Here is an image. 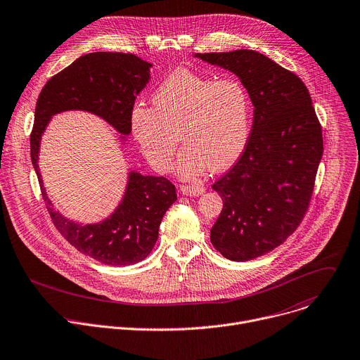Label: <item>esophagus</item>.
Listing matches in <instances>:
<instances>
[{
	"label": "esophagus",
	"mask_w": 360,
	"mask_h": 360,
	"mask_svg": "<svg viewBox=\"0 0 360 360\" xmlns=\"http://www.w3.org/2000/svg\"><path fill=\"white\" fill-rule=\"evenodd\" d=\"M179 191L184 193V195H189V197H200V195H202L205 192V188L204 186H188V185H182L179 186Z\"/></svg>",
	"instance_id": "esophagus-1"
}]
</instances>
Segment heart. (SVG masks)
Here are the masks:
<instances>
[{
    "label": "heart",
    "mask_w": 360,
    "mask_h": 360,
    "mask_svg": "<svg viewBox=\"0 0 360 360\" xmlns=\"http://www.w3.org/2000/svg\"><path fill=\"white\" fill-rule=\"evenodd\" d=\"M152 103L153 108L132 109L130 127L153 169H169L179 139L185 146L175 172L185 181L208 168H230L243 155L250 138L251 101L240 80H215L179 69L153 91Z\"/></svg>",
    "instance_id": "b5f03b06"
}]
</instances>
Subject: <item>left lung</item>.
I'll return each instance as SVG.
<instances>
[{"mask_svg":"<svg viewBox=\"0 0 360 360\" xmlns=\"http://www.w3.org/2000/svg\"><path fill=\"white\" fill-rule=\"evenodd\" d=\"M193 57L236 75L254 106L241 158L212 185L224 207L211 243L228 259L248 261L283 244L303 219L323 155L321 127L304 83L264 54Z\"/></svg>","mask_w":360,"mask_h":360,"instance_id":"left-lung-1","label":"left lung"}]
</instances>
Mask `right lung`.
<instances>
[{
    "label": "right lung",
    "mask_w": 360,
    "mask_h": 360,
    "mask_svg": "<svg viewBox=\"0 0 360 360\" xmlns=\"http://www.w3.org/2000/svg\"><path fill=\"white\" fill-rule=\"evenodd\" d=\"M150 63L135 54L89 53L51 77L36 105L30 136L31 162L50 217L75 248L108 266H130L149 255L163 215L176 201L175 185L163 176L142 175L129 168L123 197L108 218L90 224L73 221L57 211L47 197L39 168L41 138L54 115L80 110L110 124L124 149L132 132L130 113L136 96L150 80Z\"/></svg>",
    "instance_id": "obj_1"
}]
</instances>
